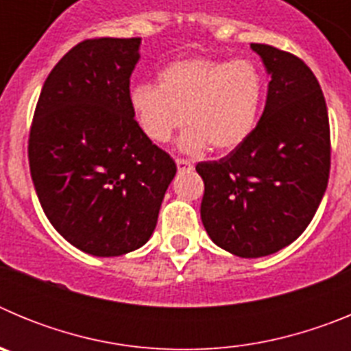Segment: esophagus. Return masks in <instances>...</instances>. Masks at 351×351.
Segmentation results:
<instances>
[{"instance_id":"esophagus-1","label":"esophagus","mask_w":351,"mask_h":351,"mask_svg":"<svg viewBox=\"0 0 351 351\" xmlns=\"http://www.w3.org/2000/svg\"><path fill=\"white\" fill-rule=\"evenodd\" d=\"M176 165H178L179 172H184V170H191V169H193V165H191V161L182 160V158H178V160H176Z\"/></svg>"}]
</instances>
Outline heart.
Returning <instances> with one entry per match:
<instances>
[{"label": "heart", "mask_w": 351, "mask_h": 351, "mask_svg": "<svg viewBox=\"0 0 351 351\" xmlns=\"http://www.w3.org/2000/svg\"><path fill=\"white\" fill-rule=\"evenodd\" d=\"M160 86L135 84L130 107L149 141L167 142L186 121L179 147L188 154L243 145L258 123L263 77L247 60L188 58L160 71Z\"/></svg>", "instance_id": "b5f03b06"}]
</instances>
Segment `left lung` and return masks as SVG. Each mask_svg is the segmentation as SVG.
Masks as SVG:
<instances>
[{"mask_svg":"<svg viewBox=\"0 0 351 351\" xmlns=\"http://www.w3.org/2000/svg\"><path fill=\"white\" fill-rule=\"evenodd\" d=\"M271 75L251 137L219 161L197 165L200 218L216 246L241 258L283 250L311 223L327 190L330 130L324 93L290 52L251 43Z\"/></svg>","mask_w":351,"mask_h":351,"instance_id":"obj_1","label":"left lung"}]
</instances>
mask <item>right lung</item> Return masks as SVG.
I'll return each mask as SVG.
<instances>
[{
  "label": "right lung",
  "mask_w": 351,
  "mask_h": 351,
  "mask_svg": "<svg viewBox=\"0 0 351 351\" xmlns=\"http://www.w3.org/2000/svg\"><path fill=\"white\" fill-rule=\"evenodd\" d=\"M141 38L84 40L43 84L29 133L40 206L71 246L119 256L147 243L178 167L130 107Z\"/></svg>",
  "instance_id": "right-lung-1"
}]
</instances>
